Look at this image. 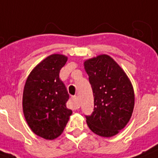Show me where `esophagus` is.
<instances>
[{"instance_id": "1", "label": "esophagus", "mask_w": 158, "mask_h": 158, "mask_svg": "<svg viewBox=\"0 0 158 158\" xmlns=\"http://www.w3.org/2000/svg\"><path fill=\"white\" fill-rule=\"evenodd\" d=\"M72 103H73V106L74 107V109H78L79 107V102H78V97L77 96H73L71 98Z\"/></svg>"}]
</instances>
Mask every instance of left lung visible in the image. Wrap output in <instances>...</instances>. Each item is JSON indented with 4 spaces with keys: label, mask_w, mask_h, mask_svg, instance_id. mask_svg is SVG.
Masks as SVG:
<instances>
[{
    "label": "left lung",
    "mask_w": 158,
    "mask_h": 158,
    "mask_svg": "<svg viewBox=\"0 0 158 158\" xmlns=\"http://www.w3.org/2000/svg\"><path fill=\"white\" fill-rule=\"evenodd\" d=\"M94 98V111L85 115L89 129L112 137L129 122L135 106L132 84L120 65L107 55L84 62Z\"/></svg>",
    "instance_id": "left-lung-1"
}]
</instances>
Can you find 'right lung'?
<instances>
[{"instance_id":"1","label":"right lung","mask_w":158,"mask_h":158,"mask_svg":"<svg viewBox=\"0 0 158 158\" xmlns=\"http://www.w3.org/2000/svg\"><path fill=\"white\" fill-rule=\"evenodd\" d=\"M66 61L63 55H51L32 70L24 85V117L32 131L45 139L59 137L72 114L66 107L69 94L59 77Z\"/></svg>"}]
</instances>
